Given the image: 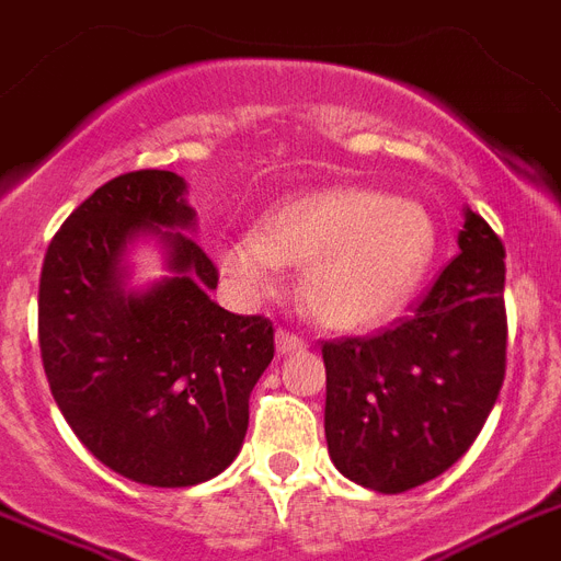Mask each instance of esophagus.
<instances>
[{
	"instance_id": "1",
	"label": "esophagus",
	"mask_w": 561,
	"mask_h": 561,
	"mask_svg": "<svg viewBox=\"0 0 561 561\" xmlns=\"http://www.w3.org/2000/svg\"><path fill=\"white\" fill-rule=\"evenodd\" d=\"M302 348V340L296 334H290V331H276V352L279 354H294Z\"/></svg>"
}]
</instances>
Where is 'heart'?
Instances as JSON below:
<instances>
[{"mask_svg":"<svg viewBox=\"0 0 561 561\" xmlns=\"http://www.w3.org/2000/svg\"><path fill=\"white\" fill-rule=\"evenodd\" d=\"M435 221L414 198L340 186L267 213L256 236L225 241L218 271L241 294L262 299L302 271V302L334 331H368L412 299L435 256Z\"/></svg>","mask_w":561,"mask_h":561,"instance_id":"obj_1","label":"heart"}]
</instances>
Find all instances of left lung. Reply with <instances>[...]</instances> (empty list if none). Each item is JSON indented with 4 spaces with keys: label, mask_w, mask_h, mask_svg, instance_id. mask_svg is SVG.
<instances>
[{
    "label": "left lung",
    "mask_w": 561,
    "mask_h": 561,
    "mask_svg": "<svg viewBox=\"0 0 561 561\" xmlns=\"http://www.w3.org/2000/svg\"><path fill=\"white\" fill-rule=\"evenodd\" d=\"M461 253L412 317L322 345L325 440L354 484L398 495L446 472L478 438L504 383V244L463 207Z\"/></svg>",
    "instance_id": "1"
}]
</instances>
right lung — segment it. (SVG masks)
<instances>
[{"instance_id": "obj_1", "label": "right lung", "mask_w": 561, "mask_h": 561, "mask_svg": "<svg viewBox=\"0 0 561 561\" xmlns=\"http://www.w3.org/2000/svg\"><path fill=\"white\" fill-rule=\"evenodd\" d=\"M190 233L184 178L126 172L66 218L39 276V352L59 412L100 463L149 486L202 484L233 463L273 359L271 320L209 299L218 271ZM144 238L171 273L131 289L128 250Z\"/></svg>"}]
</instances>
